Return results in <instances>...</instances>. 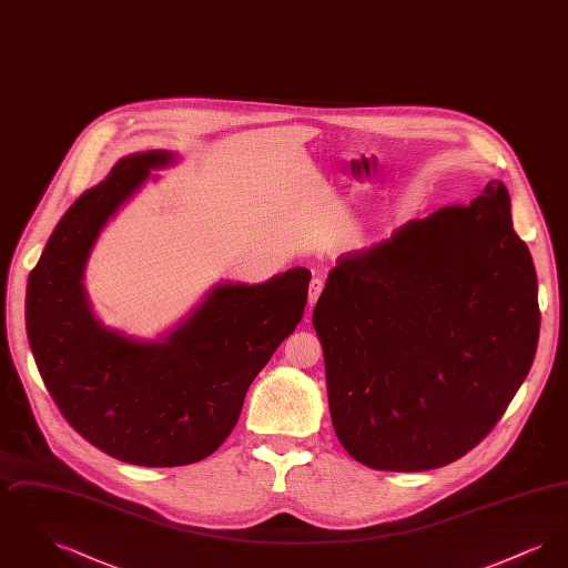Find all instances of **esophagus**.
<instances>
[{"instance_id": "obj_1", "label": "esophagus", "mask_w": 568, "mask_h": 568, "mask_svg": "<svg viewBox=\"0 0 568 568\" xmlns=\"http://www.w3.org/2000/svg\"><path fill=\"white\" fill-rule=\"evenodd\" d=\"M322 292H324V281H322L320 276H315V278L311 281V285H308V304H311V306H315V302L320 300Z\"/></svg>"}]
</instances>
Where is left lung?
Masks as SVG:
<instances>
[{"instance_id": "8db88e82", "label": "left lung", "mask_w": 568, "mask_h": 568, "mask_svg": "<svg viewBox=\"0 0 568 568\" xmlns=\"http://www.w3.org/2000/svg\"><path fill=\"white\" fill-rule=\"evenodd\" d=\"M537 294L500 181L468 206L413 219L341 255L313 325L332 426L349 456L415 473L477 447L532 366Z\"/></svg>"}]
</instances>
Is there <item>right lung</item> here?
<instances>
[{
    "mask_svg": "<svg viewBox=\"0 0 568 568\" xmlns=\"http://www.w3.org/2000/svg\"><path fill=\"white\" fill-rule=\"evenodd\" d=\"M168 151L134 153L84 191L57 223L29 274L28 336L54 405L84 440L138 466L209 458L234 430L253 378L296 329L311 272L260 285L221 283L162 341L100 324L82 287L84 264L110 216Z\"/></svg>",
    "mask_w": 568,
    "mask_h": 568,
    "instance_id": "right-lung-1",
    "label": "right lung"
}]
</instances>
